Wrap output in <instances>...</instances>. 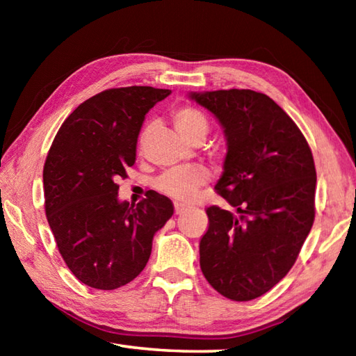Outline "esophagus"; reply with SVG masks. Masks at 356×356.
Returning a JSON list of instances; mask_svg holds the SVG:
<instances>
[{
  "instance_id": "obj_1",
  "label": "esophagus",
  "mask_w": 356,
  "mask_h": 356,
  "mask_svg": "<svg viewBox=\"0 0 356 356\" xmlns=\"http://www.w3.org/2000/svg\"><path fill=\"white\" fill-rule=\"evenodd\" d=\"M184 210H185V206L182 202H174V212H176V215L184 213Z\"/></svg>"
}]
</instances>
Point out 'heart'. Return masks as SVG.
Wrapping results in <instances>:
<instances>
[{
	"label": "heart",
	"mask_w": 356,
	"mask_h": 356,
	"mask_svg": "<svg viewBox=\"0 0 356 356\" xmlns=\"http://www.w3.org/2000/svg\"><path fill=\"white\" fill-rule=\"evenodd\" d=\"M172 120L176 129L188 141L204 140L209 134L210 124L206 114L195 106L184 105L179 106L172 113ZM149 131V124L143 129L140 135V144L146 140ZM210 180V172L204 166H190V168H174V170L165 171L161 176L155 179L154 186L160 193L171 196L179 201H188L195 195V191L207 184Z\"/></svg>",
	"instance_id": "heart-1"
}]
</instances>
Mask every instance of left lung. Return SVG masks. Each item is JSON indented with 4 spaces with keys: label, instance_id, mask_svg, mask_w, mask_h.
<instances>
[{
    "label": "left lung",
    "instance_id": "8db88e82",
    "mask_svg": "<svg viewBox=\"0 0 356 356\" xmlns=\"http://www.w3.org/2000/svg\"><path fill=\"white\" fill-rule=\"evenodd\" d=\"M225 129L227 155L215 190L237 210L207 207L201 270L222 297L268 292L297 261L316 216V165L282 108L251 89L191 92Z\"/></svg>",
    "mask_w": 356,
    "mask_h": 356
}]
</instances>
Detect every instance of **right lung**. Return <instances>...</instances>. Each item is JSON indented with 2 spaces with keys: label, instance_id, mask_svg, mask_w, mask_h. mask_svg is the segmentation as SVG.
I'll return each mask as SVG.
<instances>
[{
  "label": "right lung",
  "instance_id": "right-lung-1",
  "mask_svg": "<svg viewBox=\"0 0 356 356\" xmlns=\"http://www.w3.org/2000/svg\"><path fill=\"white\" fill-rule=\"evenodd\" d=\"M170 89L111 88L76 106L58 130L44 165L45 213L65 265L83 284L113 291L134 281L154 234L174 213L150 191L136 206L118 201L119 177L135 165L146 113Z\"/></svg>",
  "mask_w": 356,
  "mask_h": 356
}]
</instances>
